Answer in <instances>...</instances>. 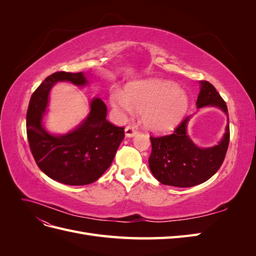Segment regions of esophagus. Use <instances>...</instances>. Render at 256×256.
<instances>
[{
	"label": "esophagus",
	"instance_id": "esophagus-1",
	"mask_svg": "<svg viewBox=\"0 0 256 256\" xmlns=\"http://www.w3.org/2000/svg\"><path fill=\"white\" fill-rule=\"evenodd\" d=\"M136 134V128L132 127V126H127L125 128V136L127 138H132Z\"/></svg>",
	"mask_w": 256,
	"mask_h": 256
}]
</instances>
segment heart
I'll use <instances>...</instances> for the list:
<instances>
[{
  "label": "heart",
  "instance_id": "b5f03b06",
  "mask_svg": "<svg viewBox=\"0 0 256 256\" xmlns=\"http://www.w3.org/2000/svg\"><path fill=\"white\" fill-rule=\"evenodd\" d=\"M110 104L122 114L142 113L144 126L156 134L174 130L184 118L189 96L184 88L171 81L146 79L130 83L125 92L113 88Z\"/></svg>",
  "mask_w": 256,
  "mask_h": 256
}]
</instances>
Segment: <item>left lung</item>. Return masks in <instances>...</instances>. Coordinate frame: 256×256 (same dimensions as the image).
<instances>
[{"label":"left lung","instance_id":"obj_1","mask_svg":"<svg viewBox=\"0 0 256 256\" xmlns=\"http://www.w3.org/2000/svg\"><path fill=\"white\" fill-rule=\"evenodd\" d=\"M218 108L228 116V124L221 140L210 147H200L188 134V124L192 115L186 118L173 134L150 138L152 154L150 168L156 180L173 187H193L214 175L226 158L230 142V124L226 104L214 86L200 81L196 110Z\"/></svg>","mask_w":256,"mask_h":256}]
</instances>
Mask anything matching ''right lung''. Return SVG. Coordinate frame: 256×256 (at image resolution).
Here are the masks:
<instances>
[{"instance_id": "1", "label": "right lung", "mask_w": 256, "mask_h": 256, "mask_svg": "<svg viewBox=\"0 0 256 256\" xmlns=\"http://www.w3.org/2000/svg\"><path fill=\"white\" fill-rule=\"evenodd\" d=\"M58 82L83 88L90 83L84 72H56L38 86L26 113V134L37 166L58 182L83 186L96 182L115 157L124 128L106 120V106L97 97L90 102V112L78 126L66 134H52L44 127L51 88Z\"/></svg>"}]
</instances>
